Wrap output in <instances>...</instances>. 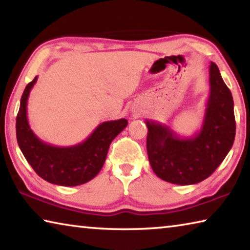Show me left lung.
<instances>
[{"mask_svg":"<svg viewBox=\"0 0 250 250\" xmlns=\"http://www.w3.org/2000/svg\"><path fill=\"white\" fill-rule=\"evenodd\" d=\"M146 151L153 172L177 185L196 184L218 167L235 140L234 100L215 62L209 65V96L201 130L182 138L170 126L146 121Z\"/></svg>","mask_w":250,"mask_h":250,"instance_id":"8db88e82","label":"left lung"}]
</instances>
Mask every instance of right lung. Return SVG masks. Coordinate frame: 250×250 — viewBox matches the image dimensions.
<instances>
[{"label":"right lung","instance_id":"add662e5","mask_svg":"<svg viewBox=\"0 0 250 250\" xmlns=\"http://www.w3.org/2000/svg\"><path fill=\"white\" fill-rule=\"evenodd\" d=\"M37 76L29 83L21 98L16 117V138L21 151L34 171L52 184L77 186L89 182L104 167L110 146L118 134L128 125L125 119L99 125L82 143L71 146H55L42 141L33 132L27 120V100Z\"/></svg>","mask_w":250,"mask_h":250}]
</instances>
